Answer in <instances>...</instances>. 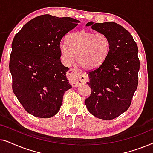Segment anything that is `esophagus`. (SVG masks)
I'll return each instance as SVG.
<instances>
[{
  "label": "esophagus",
  "instance_id": "34e87169",
  "mask_svg": "<svg viewBox=\"0 0 153 153\" xmlns=\"http://www.w3.org/2000/svg\"><path fill=\"white\" fill-rule=\"evenodd\" d=\"M68 77L72 81L73 84L76 86H78L81 83H85L88 81V76L86 74H81L74 69H70L68 71Z\"/></svg>",
  "mask_w": 153,
  "mask_h": 153
}]
</instances>
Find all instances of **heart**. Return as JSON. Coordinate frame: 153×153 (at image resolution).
I'll return each mask as SVG.
<instances>
[{
  "mask_svg": "<svg viewBox=\"0 0 153 153\" xmlns=\"http://www.w3.org/2000/svg\"><path fill=\"white\" fill-rule=\"evenodd\" d=\"M59 50L60 58L65 65L72 63L76 53V60L80 65L93 70L106 60L111 51V42L103 33L82 30L69 35L67 42L60 44Z\"/></svg>",
  "mask_w": 153,
  "mask_h": 153,
  "instance_id": "heart-1",
  "label": "heart"
}]
</instances>
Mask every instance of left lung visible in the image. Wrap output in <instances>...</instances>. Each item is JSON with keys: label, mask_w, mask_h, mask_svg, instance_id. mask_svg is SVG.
Here are the masks:
<instances>
[{"label": "left lung", "mask_w": 153, "mask_h": 153, "mask_svg": "<svg viewBox=\"0 0 153 153\" xmlns=\"http://www.w3.org/2000/svg\"><path fill=\"white\" fill-rule=\"evenodd\" d=\"M85 26L105 34L110 39L111 51L101 65L88 72L87 84L92 91L85 104L94 116L112 120L128 109L137 88L138 47L130 33L115 22H90Z\"/></svg>", "instance_id": "8db88e82"}]
</instances>
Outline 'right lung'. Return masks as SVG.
Returning a JSON list of instances; mask_svg holds the SVG:
<instances>
[{
    "mask_svg": "<svg viewBox=\"0 0 153 153\" xmlns=\"http://www.w3.org/2000/svg\"><path fill=\"white\" fill-rule=\"evenodd\" d=\"M79 23L70 17L44 14L29 21L14 37L9 65L12 90L33 116H55L65 92L72 88L66 76L69 68L60 61L59 45Z\"/></svg>",
    "mask_w": 153,
    "mask_h": 153,
    "instance_id": "1",
    "label": "right lung"
}]
</instances>
